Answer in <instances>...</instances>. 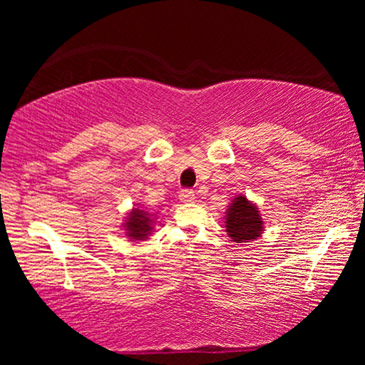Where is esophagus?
<instances>
[{"label":"esophagus","mask_w":365,"mask_h":365,"mask_svg":"<svg viewBox=\"0 0 365 365\" xmlns=\"http://www.w3.org/2000/svg\"><path fill=\"white\" fill-rule=\"evenodd\" d=\"M178 197H180L182 202H193L195 201V191L190 190V188H185V190L180 191Z\"/></svg>","instance_id":"34e87169"}]
</instances>
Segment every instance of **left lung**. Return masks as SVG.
<instances>
[{"label": "left lung", "mask_w": 365, "mask_h": 365, "mask_svg": "<svg viewBox=\"0 0 365 365\" xmlns=\"http://www.w3.org/2000/svg\"><path fill=\"white\" fill-rule=\"evenodd\" d=\"M262 217L256 205L245 196H237L232 201L225 215V228L233 243H250L261 237Z\"/></svg>", "instance_id": "1"}]
</instances>
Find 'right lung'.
<instances>
[{"label":"right lung","mask_w":365,"mask_h":365,"mask_svg":"<svg viewBox=\"0 0 365 365\" xmlns=\"http://www.w3.org/2000/svg\"><path fill=\"white\" fill-rule=\"evenodd\" d=\"M123 227H125L127 230V237H130L132 240H145L153 230L151 214L143 211V209L135 207L132 209V212L128 214Z\"/></svg>","instance_id":"1"}]
</instances>
